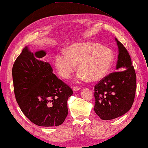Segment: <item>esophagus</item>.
I'll list each match as a JSON object with an SVG mask.
<instances>
[{"label": "esophagus", "instance_id": "obj_1", "mask_svg": "<svg viewBox=\"0 0 148 148\" xmlns=\"http://www.w3.org/2000/svg\"><path fill=\"white\" fill-rule=\"evenodd\" d=\"M73 90L74 92L79 91V90H81V88H79V87H73Z\"/></svg>", "mask_w": 148, "mask_h": 148}]
</instances>
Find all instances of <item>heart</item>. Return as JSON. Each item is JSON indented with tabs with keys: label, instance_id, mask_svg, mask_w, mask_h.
I'll list each match as a JSON object with an SVG mask.
<instances>
[{
	"label": "heart",
	"instance_id": "1",
	"mask_svg": "<svg viewBox=\"0 0 148 148\" xmlns=\"http://www.w3.org/2000/svg\"><path fill=\"white\" fill-rule=\"evenodd\" d=\"M114 59L113 51L99 43L84 42L75 43L65 51L56 54L54 65L64 79L71 76L77 64L80 71L78 79L95 81L104 77L112 67Z\"/></svg>",
	"mask_w": 148,
	"mask_h": 148
}]
</instances>
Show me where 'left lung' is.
Segmentation results:
<instances>
[{"mask_svg":"<svg viewBox=\"0 0 148 148\" xmlns=\"http://www.w3.org/2000/svg\"><path fill=\"white\" fill-rule=\"evenodd\" d=\"M118 47L117 72L112 73L95 86L94 111L103 120L120 117L131 109L136 88L135 71L125 47L115 38Z\"/></svg>","mask_w":148,"mask_h":148,"instance_id":"obj_1","label":"left lung"}]
</instances>
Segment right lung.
Returning <instances> with one entry per match:
<instances>
[{"mask_svg": "<svg viewBox=\"0 0 148 148\" xmlns=\"http://www.w3.org/2000/svg\"><path fill=\"white\" fill-rule=\"evenodd\" d=\"M46 54L44 50L33 53L25 47L13 66L14 93L21 110L33 123L58 126L68 114L67 99L73 91L43 60Z\"/></svg>", "mask_w": 148, "mask_h": 148, "instance_id": "right-lung-1", "label": "right lung"}]
</instances>
